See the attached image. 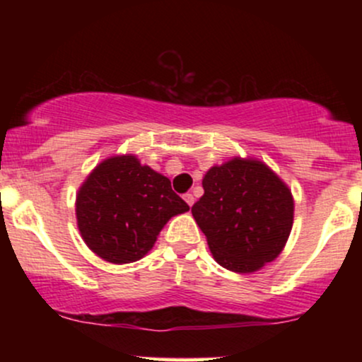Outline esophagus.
I'll return each instance as SVG.
<instances>
[{
    "label": "esophagus",
    "mask_w": 362,
    "mask_h": 362,
    "mask_svg": "<svg viewBox=\"0 0 362 362\" xmlns=\"http://www.w3.org/2000/svg\"><path fill=\"white\" fill-rule=\"evenodd\" d=\"M184 201H185L187 204H189L190 207H192V204L195 202V199H194L192 194H184Z\"/></svg>",
    "instance_id": "1"
}]
</instances>
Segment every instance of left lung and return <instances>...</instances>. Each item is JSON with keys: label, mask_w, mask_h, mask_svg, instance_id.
Here are the masks:
<instances>
[{"label": "left lung", "mask_w": 362, "mask_h": 362, "mask_svg": "<svg viewBox=\"0 0 362 362\" xmlns=\"http://www.w3.org/2000/svg\"><path fill=\"white\" fill-rule=\"evenodd\" d=\"M202 187L192 216L221 267L252 274L279 257L293 228L294 199L274 170L235 156L207 170Z\"/></svg>", "instance_id": "obj_1"}]
</instances>
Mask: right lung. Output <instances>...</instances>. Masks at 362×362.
<instances>
[{
	"label": "right lung",
	"mask_w": 362,
	"mask_h": 362,
	"mask_svg": "<svg viewBox=\"0 0 362 362\" xmlns=\"http://www.w3.org/2000/svg\"><path fill=\"white\" fill-rule=\"evenodd\" d=\"M189 206L165 175L141 165L136 155H115L90 172L76 194L83 242L110 264L143 259L173 216Z\"/></svg>",
	"instance_id": "obj_1"
}]
</instances>
